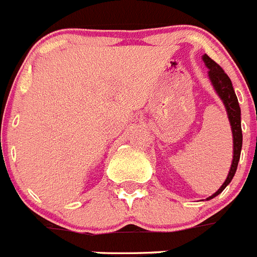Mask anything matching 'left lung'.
Here are the masks:
<instances>
[{
  "label": "left lung",
  "instance_id": "8db88e82",
  "mask_svg": "<svg viewBox=\"0 0 257 257\" xmlns=\"http://www.w3.org/2000/svg\"><path fill=\"white\" fill-rule=\"evenodd\" d=\"M203 60L206 66L208 67V76L211 80L214 88L216 89L218 95L220 96V99L223 100V103L226 105L227 114L230 118L231 122V129H232V136H233V160L232 165H231L230 173L227 176V179L224 181L220 189L216 191L215 194H212L211 197L207 199L216 197L218 194H220L223 190L226 189V186L232 181L235 173H236L237 164H239V158H240V152H241V143H243V135H241V124H240V107H239V101L233 91L232 83L231 79L228 78V75L223 71V68L219 66L216 62L210 58L208 55L204 54Z\"/></svg>",
  "mask_w": 257,
  "mask_h": 257
}]
</instances>
